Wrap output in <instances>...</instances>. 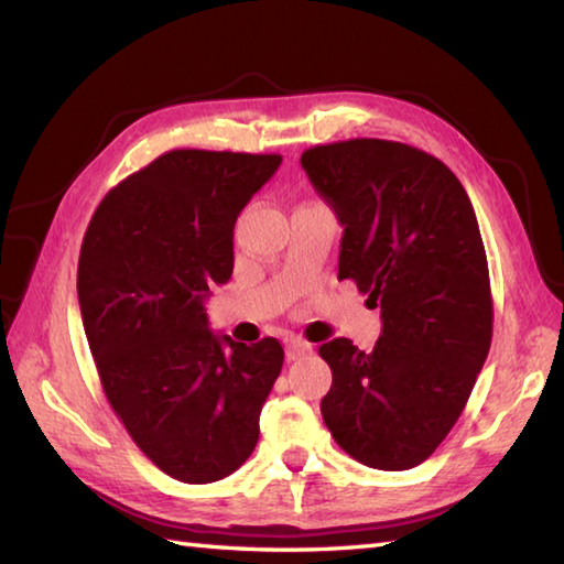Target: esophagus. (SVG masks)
<instances>
[{
  "mask_svg": "<svg viewBox=\"0 0 564 564\" xmlns=\"http://www.w3.org/2000/svg\"><path fill=\"white\" fill-rule=\"evenodd\" d=\"M311 350V343L299 340V337H289V340H285V357H289V360H299V357L308 355Z\"/></svg>",
  "mask_w": 564,
  "mask_h": 564,
  "instance_id": "esophagus-1",
  "label": "esophagus"
}]
</instances>
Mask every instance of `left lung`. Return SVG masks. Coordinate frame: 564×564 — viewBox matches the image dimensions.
<instances>
[{
	"label": "left lung",
	"instance_id": "obj_1",
	"mask_svg": "<svg viewBox=\"0 0 564 564\" xmlns=\"http://www.w3.org/2000/svg\"><path fill=\"white\" fill-rule=\"evenodd\" d=\"M301 165L343 227L337 279L382 317L372 352L347 337L321 345L323 422L360 464L414 468L464 412L494 335L476 212L442 160L404 142L315 145Z\"/></svg>",
	"mask_w": 564,
	"mask_h": 564
}]
</instances>
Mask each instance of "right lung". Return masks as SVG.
I'll return each instance as SVG.
<instances>
[{
    "instance_id": "1",
    "label": "right lung",
    "mask_w": 564,
    "mask_h": 564,
    "mask_svg": "<svg viewBox=\"0 0 564 564\" xmlns=\"http://www.w3.org/2000/svg\"><path fill=\"white\" fill-rule=\"evenodd\" d=\"M281 155L172 150L112 187L88 224L78 305L112 412L182 484L237 470L283 347L209 330L204 303L231 279L234 224Z\"/></svg>"
}]
</instances>
